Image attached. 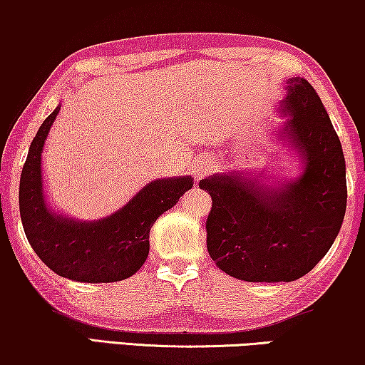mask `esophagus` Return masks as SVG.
Returning <instances> with one entry per match:
<instances>
[{
	"label": "esophagus",
	"mask_w": 365,
	"mask_h": 365,
	"mask_svg": "<svg viewBox=\"0 0 365 365\" xmlns=\"http://www.w3.org/2000/svg\"><path fill=\"white\" fill-rule=\"evenodd\" d=\"M214 159L211 156H201L194 163V176L196 178H204L206 174H209L212 171L214 168Z\"/></svg>",
	"instance_id": "esophagus-1"
}]
</instances>
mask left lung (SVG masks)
Wrapping results in <instances>:
<instances>
[{
	"mask_svg": "<svg viewBox=\"0 0 365 365\" xmlns=\"http://www.w3.org/2000/svg\"><path fill=\"white\" fill-rule=\"evenodd\" d=\"M282 104L289 116L282 134L302 159L301 176L271 189L237 173L199 181L212 197L209 256L247 282L306 276L331 249L346 214V161L321 98L306 79L292 78Z\"/></svg>",
	"mask_w": 365,
	"mask_h": 365,
	"instance_id": "8db88e82",
	"label": "left lung"
}]
</instances>
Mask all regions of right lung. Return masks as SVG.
Instances as JSON below:
<instances>
[{"mask_svg": "<svg viewBox=\"0 0 365 365\" xmlns=\"http://www.w3.org/2000/svg\"><path fill=\"white\" fill-rule=\"evenodd\" d=\"M59 106L34 136L19 179V214L38 257L59 276L78 282H116L131 277L149 254V231L187 189L191 178L158 179L106 219L78 222L49 211L43 194L41 151Z\"/></svg>", "mask_w": 365, "mask_h": 365, "instance_id": "1", "label": "right lung"}]
</instances>
